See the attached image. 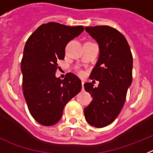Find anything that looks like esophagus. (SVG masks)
<instances>
[{
	"mask_svg": "<svg viewBox=\"0 0 153 153\" xmlns=\"http://www.w3.org/2000/svg\"><path fill=\"white\" fill-rule=\"evenodd\" d=\"M82 89H84V82H82Z\"/></svg>",
	"mask_w": 153,
	"mask_h": 153,
	"instance_id": "esophagus-1",
	"label": "esophagus"
}]
</instances>
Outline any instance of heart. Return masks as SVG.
<instances>
[{"label":"heart","mask_w":153,"mask_h":153,"mask_svg":"<svg viewBox=\"0 0 153 153\" xmlns=\"http://www.w3.org/2000/svg\"><path fill=\"white\" fill-rule=\"evenodd\" d=\"M77 71H78V74L79 75H84V72H83V71H82V70H81V69H78V70H77Z\"/></svg>","instance_id":"1"}]
</instances>
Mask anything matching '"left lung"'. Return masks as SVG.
Returning a JSON list of instances; mask_svg holds the SVG:
<instances>
[{
	"label": "left lung",
	"mask_w": 153,
	"mask_h": 153,
	"mask_svg": "<svg viewBox=\"0 0 153 153\" xmlns=\"http://www.w3.org/2000/svg\"><path fill=\"white\" fill-rule=\"evenodd\" d=\"M99 45V58L89 78L99 81L97 88L85 83L92 101L85 108L86 121L96 128L113 123L124 105L132 81V54L123 34L106 25L85 27Z\"/></svg>",
	"instance_id": "1"
}]
</instances>
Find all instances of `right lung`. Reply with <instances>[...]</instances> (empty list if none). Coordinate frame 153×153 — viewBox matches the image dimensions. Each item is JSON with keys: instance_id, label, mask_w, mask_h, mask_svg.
Returning <instances> with one entry per match:
<instances>
[{"instance_id": "obj_1", "label": "right lung", "mask_w": 153, "mask_h": 153, "mask_svg": "<svg viewBox=\"0 0 153 153\" xmlns=\"http://www.w3.org/2000/svg\"><path fill=\"white\" fill-rule=\"evenodd\" d=\"M83 30V26L49 22L39 26L26 42L21 64L22 89L30 115L42 126L56 124L64 107L82 89L76 75L67 73L62 80L55 72L67 44Z\"/></svg>"}]
</instances>
